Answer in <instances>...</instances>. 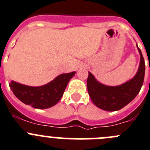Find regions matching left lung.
I'll return each instance as SVG.
<instances>
[{
    "label": "left lung",
    "instance_id": "8db88e82",
    "mask_svg": "<svg viewBox=\"0 0 150 150\" xmlns=\"http://www.w3.org/2000/svg\"><path fill=\"white\" fill-rule=\"evenodd\" d=\"M141 61L138 72L132 79L119 86H108L98 82L91 73L88 72L87 80L88 93L94 105L107 111H116L133 100L144 83L145 63L140 48Z\"/></svg>",
    "mask_w": 150,
    "mask_h": 150
}]
</instances>
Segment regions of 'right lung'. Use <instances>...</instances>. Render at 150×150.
I'll list each match as a JSON object with an SVG mask.
<instances>
[{"mask_svg": "<svg viewBox=\"0 0 150 150\" xmlns=\"http://www.w3.org/2000/svg\"><path fill=\"white\" fill-rule=\"evenodd\" d=\"M75 71L62 74L45 85L31 87L12 81L9 87L13 93L24 104L34 108L45 109L56 105L64 93L70 79L75 75Z\"/></svg>", "mask_w": 150, "mask_h": 150, "instance_id": "right-lung-1", "label": "right lung"}]
</instances>
